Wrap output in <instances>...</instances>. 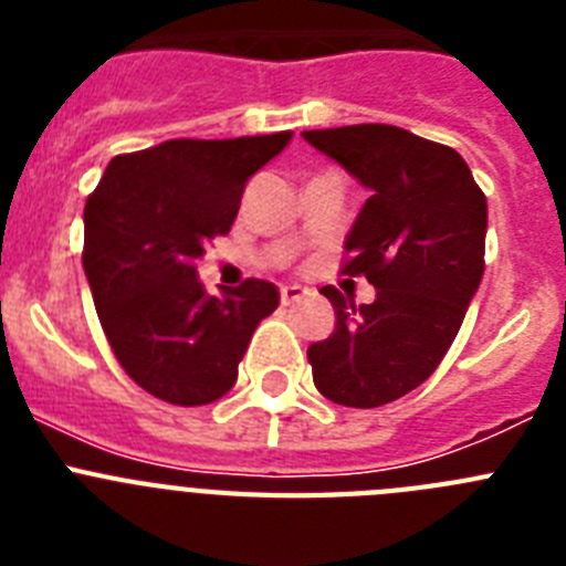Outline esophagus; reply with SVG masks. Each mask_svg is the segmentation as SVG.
<instances>
[{
	"instance_id": "1",
	"label": "esophagus",
	"mask_w": 566,
	"mask_h": 566,
	"mask_svg": "<svg viewBox=\"0 0 566 566\" xmlns=\"http://www.w3.org/2000/svg\"><path fill=\"white\" fill-rule=\"evenodd\" d=\"M308 297V292L303 286H283L280 289V303L283 306H294V303H303Z\"/></svg>"
}]
</instances>
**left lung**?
Returning a JSON list of instances; mask_svg holds the SVG:
<instances>
[{
    "mask_svg": "<svg viewBox=\"0 0 566 566\" xmlns=\"http://www.w3.org/2000/svg\"><path fill=\"white\" fill-rule=\"evenodd\" d=\"M365 189L343 272L365 274L374 303L354 306L334 286L337 323L308 345L314 385L345 408H379L437 371L484 274L488 201L462 155L391 124L308 129Z\"/></svg>",
    "mask_w": 566,
    "mask_h": 566,
    "instance_id": "8db88e82",
    "label": "left lung"
}]
</instances>
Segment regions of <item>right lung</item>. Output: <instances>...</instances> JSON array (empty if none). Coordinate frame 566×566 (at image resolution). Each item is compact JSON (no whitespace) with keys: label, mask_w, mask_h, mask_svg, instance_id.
I'll return each mask as SVG.
<instances>
[{"label":"right lung","mask_w":566,"mask_h":566,"mask_svg":"<svg viewBox=\"0 0 566 566\" xmlns=\"http://www.w3.org/2000/svg\"><path fill=\"white\" fill-rule=\"evenodd\" d=\"M289 142L292 133L175 138L115 155L84 203L82 263L98 319L124 371L153 397L221 399L258 323L277 308L269 280L207 294L195 260L232 229L247 181Z\"/></svg>","instance_id":"right-lung-1"}]
</instances>
